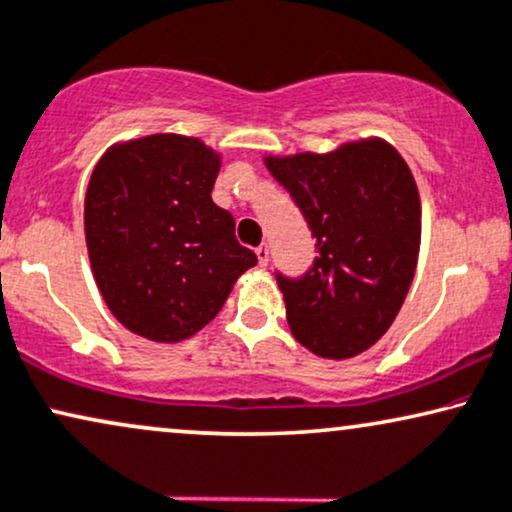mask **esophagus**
<instances>
[{"mask_svg":"<svg viewBox=\"0 0 512 512\" xmlns=\"http://www.w3.org/2000/svg\"><path fill=\"white\" fill-rule=\"evenodd\" d=\"M255 252H257V262H260V267H267V264H269V245L262 243Z\"/></svg>","mask_w":512,"mask_h":512,"instance_id":"obj_1","label":"esophagus"}]
</instances>
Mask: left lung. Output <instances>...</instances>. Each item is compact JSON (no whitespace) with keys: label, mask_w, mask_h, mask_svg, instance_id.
<instances>
[{"label":"left lung","mask_w":512,"mask_h":512,"mask_svg":"<svg viewBox=\"0 0 512 512\" xmlns=\"http://www.w3.org/2000/svg\"><path fill=\"white\" fill-rule=\"evenodd\" d=\"M264 165L307 217L319 250L302 278L276 276L290 333L323 359L357 357L397 319L416 274V179L378 137L328 153L264 155Z\"/></svg>","instance_id":"obj_1"}]
</instances>
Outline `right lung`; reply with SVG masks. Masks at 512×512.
<instances>
[{"instance_id":"add662e5","label":"right lung","mask_w":512,"mask_h":512,"mask_svg":"<svg viewBox=\"0 0 512 512\" xmlns=\"http://www.w3.org/2000/svg\"><path fill=\"white\" fill-rule=\"evenodd\" d=\"M222 155L196 137L148 134L113 144L84 196L96 286L127 331L181 342L219 314L257 255L212 200Z\"/></svg>"}]
</instances>
